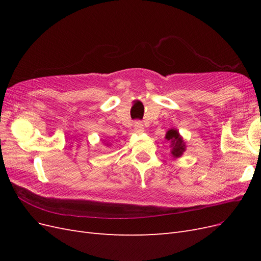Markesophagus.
Segmentation results:
<instances>
[{"instance_id":"obj_1","label":"esophagus","mask_w":261,"mask_h":261,"mask_svg":"<svg viewBox=\"0 0 261 261\" xmlns=\"http://www.w3.org/2000/svg\"><path fill=\"white\" fill-rule=\"evenodd\" d=\"M134 130L136 133H143L144 132V125L140 121H136L134 123Z\"/></svg>"}]
</instances>
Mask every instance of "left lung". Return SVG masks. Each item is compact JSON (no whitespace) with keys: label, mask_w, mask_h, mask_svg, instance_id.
<instances>
[{"label":"left lung","mask_w":261,"mask_h":261,"mask_svg":"<svg viewBox=\"0 0 261 261\" xmlns=\"http://www.w3.org/2000/svg\"><path fill=\"white\" fill-rule=\"evenodd\" d=\"M169 141L172 143V154L174 156H179L183 151L185 150V145L184 141L181 139V137L179 136V134L177 133V130L175 129H170L167 133V136H165Z\"/></svg>","instance_id":"8db88e82"}]
</instances>
